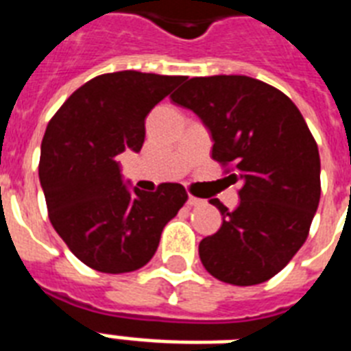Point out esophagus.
I'll return each instance as SVG.
<instances>
[{
	"label": "esophagus",
	"instance_id": "esophagus-1",
	"mask_svg": "<svg viewBox=\"0 0 351 351\" xmlns=\"http://www.w3.org/2000/svg\"><path fill=\"white\" fill-rule=\"evenodd\" d=\"M187 204H189L191 208H198V206H204V200L202 198H197V197H189L187 198Z\"/></svg>",
	"mask_w": 351,
	"mask_h": 351
}]
</instances>
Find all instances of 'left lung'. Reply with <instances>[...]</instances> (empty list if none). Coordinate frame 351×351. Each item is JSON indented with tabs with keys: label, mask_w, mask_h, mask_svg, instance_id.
I'll return each instance as SVG.
<instances>
[{
	"label": "left lung",
	"mask_w": 351,
	"mask_h": 351,
	"mask_svg": "<svg viewBox=\"0 0 351 351\" xmlns=\"http://www.w3.org/2000/svg\"><path fill=\"white\" fill-rule=\"evenodd\" d=\"M171 100L204 121L213 160L242 184L233 211L211 200L222 226L198 245L204 267L234 286L266 282L304 244L319 208L321 158L304 118L284 93L234 74L191 78Z\"/></svg>",
	"instance_id": "obj_1"
}]
</instances>
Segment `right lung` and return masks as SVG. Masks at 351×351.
Listing matches in <instances>:
<instances>
[{
  "mask_svg": "<svg viewBox=\"0 0 351 351\" xmlns=\"http://www.w3.org/2000/svg\"><path fill=\"white\" fill-rule=\"evenodd\" d=\"M186 76L120 71L96 76L69 96L47 125L40 182L52 228L69 250L101 273L145 266L165 224L186 204L180 184L129 189L117 156L138 153L145 117Z\"/></svg>",
  "mask_w": 351,
  "mask_h": 351,
  "instance_id": "obj_1",
  "label": "right lung"
}]
</instances>
